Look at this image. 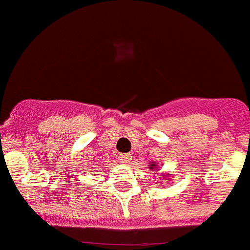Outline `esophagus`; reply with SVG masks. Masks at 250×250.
I'll list each match as a JSON object with an SVG mask.
<instances>
[{
    "mask_svg": "<svg viewBox=\"0 0 250 250\" xmlns=\"http://www.w3.org/2000/svg\"><path fill=\"white\" fill-rule=\"evenodd\" d=\"M131 158H133V156L130 153H125V154H121L120 156V162L124 165H129L130 162H131Z\"/></svg>",
    "mask_w": 250,
    "mask_h": 250,
    "instance_id": "1",
    "label": "esophagus"
}]
</instances>
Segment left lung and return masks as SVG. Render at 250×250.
Returning a JSON list of instances; mask_svg holds the SVG:
<instances>
[{"mask_svg": "<svg viewBox=\"0 0 250 250\" xmlns=\"http://www.w3.org/2000/svg\"><path fill=\"white\" fill-rule=\"evenodd\" d=\"M150 166H154V165H150Z\"/></svg>", "mask_w": 250, "mask_h": 250, "instance_id": "left-lung-1", "label": "left lung"}]
</instances>
